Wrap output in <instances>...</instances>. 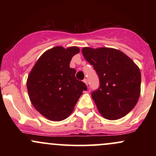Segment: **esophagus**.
I'll list each match as a JSON object with an SVG mask.
<instances>
[{
    "instance_id": "1",
    "label": "esophagus",
    "mask_w": 156,
    "mask_h": 156,
    "mask_svg": "<svg viewBox=\"0 0 156 156\" xmlns=\"http://www.w3.org/2000/svg\"><path fill=\"white\" fill-rule=\"evenodd\" d=\"M83 81L84 82V83H85L86 84V85H88V80H87V78H84V79H83Z\"/></svg>"
}]
</instances>
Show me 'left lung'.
<instances>
[{
  "instance_id": "1",
  "label": "left lung",
  "mask_w": 156,
  "mask_h": 156,
  "mask_svg": "<svg viewBox=\"0 0 156 156\" xmlns=\"http://www.w3.org/2000/svg\"><path fill=\"white\" fill-rule=\"evenodd\" d=\"M82 53L99 77V89L92 93L99 112L109 120L125 117L135 107L140 96L139 67L114 48L85 47Z\"/></svg>"
}]
</instances>
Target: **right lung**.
Returning <instances> with one entry per match:
<instances>
[{"label":"right lung","instance_id":"1","mask_svg":"<svg viewBox=\"0 0 156 156\" xmlns=\"http://www.w3.org/2000/svg\"><path fill=\"white\" fill-rule=\"evenodd\" d=\"M80 49L56 46L41 55L27 79L30 101L36 110L51 121H62L72 114L77 101L87 87L76 78L69 67Z\"/></svg>","mask_w":156,"mask_h":156}]
</instances>
